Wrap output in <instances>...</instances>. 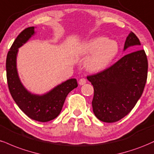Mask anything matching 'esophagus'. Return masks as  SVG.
<instances>
[{
    "label": "esophagus",
    "mask_w": 154,
    "mask_h": 154,
    "mask_svg": "<svg viewBox=\"0 0 154 154\" xmlns=\"http://www.w3.org/2000/svg\"><path fill=\"white\" fill-rule=\"evenodd\" d=\"M86 83V80L85 79H81L80 80H79V84L81 85H84V84H85Z\"/></svg>",
    "instance_id": "1"
}]
</instances>
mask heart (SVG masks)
I'll use <instances>...</instances> for the list:
<instances>
[{"instance_id": "obj_1", "label": "heart", "mask_w": 154, "mask_h": 154, "mask_svg": "<svg viewBox=\"0 0 154 154\" xmlns=\"http://www.w3.org/2000/svg\"><path fill=\"white\" fill-rule=\"evenodd\" d=\"M119 50L116 41L102 36L92 38L83 45V53L90 55L85 61V67L88 71H102L112 63Z\"/></svg>"}]
</instances>
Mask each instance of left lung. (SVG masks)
<instances>
[{
	"mask_svg": "<svg viewBox=\"0 0 154 154\" xmlns=\"http://www.w3.org/2000/svg\"><path fill=\"white\" fill-rule=\"evenodd\" d=\"M140 45L131 32L124 50ZM148 60L143 50L125 55L113 66L87 79L94 86L92 107L95 116L104 122H115L131 112L141 97L147 80Z\"/></svg>",
	"mask_w": 154,
	"mask_h": 154,
	"instance_id": "1",
	"label": "left lung"
}]
</instances>
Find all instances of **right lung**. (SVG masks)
<instances>
[{
  "label": "right lung",
  "instance_id": "1",
  "mask_svg": "<svg viewBox=\"0 0 154 154\" xmlns=\"http://www.w3.org/2000/svg\"><path fill=\"white\" fill-rule=\"evenodd\" d=\"M34 34V27L31 26L16 37L7 55L6 76L9 91L21 111L32 120L45 122L58 116L67 95L77 87L78 84L75 79H68L42 95L32 94L23 86L16 68V57L19 48Z\"/></svg>",
  "mask_w": 154,
  "mask_h": 154
}]
</instances>
